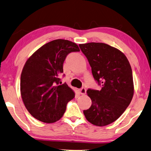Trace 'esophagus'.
Returning a JSON list of instances; mask_svg holds the SVG:
<instances>
[{
    "mask_svg": "<svg viewBox=\"0 0 151 151\" xmlns=\"http://www.w3.org/2000/svg\"><path fill=\"white\" fill-rule=\"evenodd\" d=\"M79 92L81 94H86V90L85 88H81V89H79Z\"/></svg>",
    "mask_w": 151,
    "mask_h": 151,
    "instance_id": "1",
    "label": "esophagus"
}]
</instances>
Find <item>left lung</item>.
<instances>
[{
	"label": "left lung",
	"mask_w": 151,
	"mask_h": 151,
	"mask_svg": "<svg viewBox=\"0 0 151 151\" xmlns=\"http://www.w3.org/2000/svg\"><path fill=\"white\" fill-rule=\"evenodd\" d=\"M91 67L100 90L88 89L92 105L83 110L92 124L104 126L116 121L125 111L134 94L131 66L124 53L103 43L79 44Z\"/></svg>",
	"instance_id": "obj_1"
}]
</instances>
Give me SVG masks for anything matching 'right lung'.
<instances>
[{
  "label": "right lung",
  "mask_w": 151,
  "mask_h": 151,
  "mask_svg": "<svg viewBox=\"0 0 151 151\" xmlns=\"http://www.w3.org/2000/svg\"><path fill=\"white\" fill-rule=\"evenodd\" d=\"M79 51L73 42L57 39L43 45L26 61L21 76V94L35 119L50 124L63 116L75 94L65 83L59 84V76L68 54Z\"/></svg>",
  "instance_id": "1"
}]
</instances>
